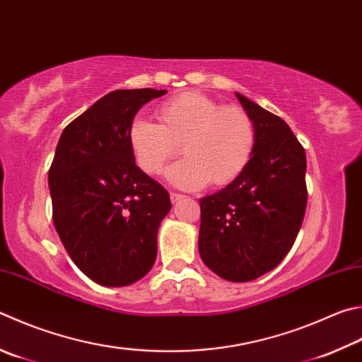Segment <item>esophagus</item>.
Here are the masks:
<instances>
[{
  "mask_svg": "<svg viewBox=\"0 0 362 362\" xmlns=\"http://www.w3.org/2000/svg\"><path fill=\"white\" fill-rule=\"evenodd\" d=\"M169 198H170V202H173V204H175V202H179L180 199H183V198H185V196H183V194H180V193H170L169 194Z\"/></svg>",
  "mask_w": 362,
  "mask_h": 362,
  "instance_id": "1",
  "label": "esophagus"
}]
</instances>
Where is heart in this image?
<instances>
[{
    "label": "heart",
    "instance_id": "heart-1",
    "mask_svg": "<svg viewBox=\"0 0 362 362\" xmlns=\"http://www.w3.org/2000/svg\"><path fill=\"white\" fill-rule=\"evenodd\" d=\"M160 123L136 118L128 144L144 173L160 175L180 152L185 158L168 169L174 187L223 188L248 168L256 147L255 123L244 109L221 106L199 91L169 98L156 109Z\"/></svg>",
    "mask_w": 362,
    "mask_h": 362
}]
</instances>
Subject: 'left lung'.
Instances as JSON below:
<instances>
[{
	"label": "left lung",
	"instance_id": "8db88e82",
	"mask_svg": "<svg viewBox=\"0 0 362 362\" xmlns=\"http://www.w3.org/2000/svg\"><path fill=\"white\" fill-rule=\"evenodd\" d=\"M256 129L248 168L218 193L199 199V255L229 281H250L290 252L307 207L305 150L285 120L235 93Z\"/></svg>",
	"mask_w": 362,
	"mask_h": 362
}]
</instances>
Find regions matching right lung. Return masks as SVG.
<instances>
[{
  "mask_svg": "<svg viewBox=\"0 0 362 362\" xmlns=\"http://www.w3.org/2000/svg\"><path fill=\"white\" fill-rule=\"evenodd\" d=\"M166 90L110 91L63 129L49 169L52 218L71 259L96 284L127 286L156 259L168 189L136 166L133 118Z\"/></svg>",
  "mask_w": 362,
  "mask_h": 362,
  "instance_id": "right-lung-1",
  "label": "right lung"
}]
</instances>
